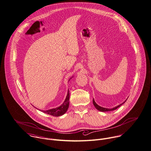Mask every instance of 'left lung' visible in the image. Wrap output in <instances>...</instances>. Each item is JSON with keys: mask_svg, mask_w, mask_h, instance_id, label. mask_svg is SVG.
Masks as SVG:
<instances>
[{"mask_svg": "<svg viewBox=\"0 0 151 151\" xmlns=\"http://www.w3.org/2000/svg\"><path fill=\"white\" fill-rule=\"evenodd\" d=\"M127 100H126V101H127ZM126 101H124L122 104H120V105H118V106H115V107H114V108H111V109L106 108H103V107H101V106H99V105L95 102L94 99H93V105L95 106V108H96V109H98V111H101V112H108V111H114V110L118 108L119 106H121L122 104H124L126 102Z\"/></svg>", "mask_w": 151, "mask_h": 151, "instance_id": "8db88e82", "label": "left lung"}]
</instances>
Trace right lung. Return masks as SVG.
<instances>
[{
  "instance_id": "add662e5",
  "label": "right lung",
  "mask_w": 151,
  "mask_h": 151,
  "mask_svg": "<svg viewBox=\"0 0 151 151\" xmlns=\"http://www.w3.org/2000/svg\"><path fill=\"white\" fill-rule=\"evenodd\" d=\"M72 78H73V76L69 79V81ZM69 91L68 89L66 99L64 101L63 103L60 106H59V107L50 109L46 110V111L41 110L40 111H42L46 114L52 115L53 116H59L63 115V114H65L66 112V111L69 108Z\"/></svg>"
}]
</instances>
